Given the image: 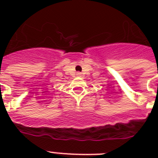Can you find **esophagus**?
I'll use <instances>...</instances> for the list:
<instances>
[{"label": "esophagus", "instance_id": "esophagus-1", "mask_svg": "<svg viewBox=\"0 0 158 158\" xmlns=\"http://www.w3.org/2000/svg\"><path fill=\"white\" fill-rule=\"evenodd\" d=\"M77 76H79V77H80L81 75V73H80V72H77Z\"/></svg>", "mask_w": 158, "mask_h": 158}]
</instances>
